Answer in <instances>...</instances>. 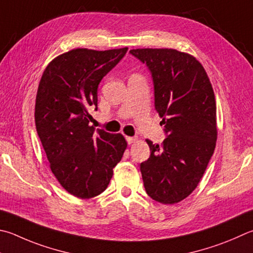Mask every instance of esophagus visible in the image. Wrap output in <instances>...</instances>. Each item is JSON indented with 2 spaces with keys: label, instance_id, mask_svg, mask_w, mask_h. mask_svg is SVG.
Segmentation results:
<instances>
[{
  "label": "esophagus",
  "instance_id": "1",
  "mask_svg": "<svg viewBox=\"0 0 253 253\" xmlns=\"http://www.w3.org/2000/svg\"><path fill=\"white\" fill-rule=\"evenodd\" d=\"M126 140H127V142L128 144H132V142H135L136 140H137V137H128V136H126Z\"/></svg>",
  "mask_w": 253,
  "mask_h": 253
}]
</instances>
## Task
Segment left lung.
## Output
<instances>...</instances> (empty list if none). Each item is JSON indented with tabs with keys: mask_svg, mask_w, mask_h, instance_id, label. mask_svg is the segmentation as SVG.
<instances>
[{
	"mask_svg": "<svg viewBox=\"0 0 253 253\" xmlns=\"http://www.w3.org/2000/svg\"><path fill=\"white\" fill-rule=\"evenodd\" d=\"M148 67L155 108L163 118L167 138L153 144L140 164L145 190L158 203L172 205L198 186L217 141L215 99L203 65L172 48H137L129 52Z\"/></svg>",
	"mask_w": 253,
	"mask_h": 253,
	"instance_id": "1",
	"label": "left lung"
}]
</instances>
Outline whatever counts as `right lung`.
<instances>
[{
    "label": "right lung",
    "instance_id": "obj_1",
    "mask_svg": "<svg viewBox=\"0 0 253 253\" xmlns=\"http://www.w3.org/2000/svg\"><path fill=\"white\" fill-rule=\"evenodd\" d=\"M128 48H75L50 62L41 79L35 103L36 131L50 170L71 195L89 199L102 194L127 147L122 134L89 126V107L97 111L103 77Z\"/></svg>",
    "mask_w": 253,
    "mask_h": 253
}]
</instances>
